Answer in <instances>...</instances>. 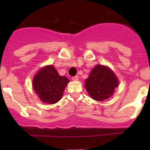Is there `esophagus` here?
Instances as JSON below:
<instances>
[{
	"label": "esophagus",
	"mask_w": 150,
	"mask_h": 150,
	"mask_svg": "<svg viewBox=\"0 0 150 150\" xmlns=\"http://www.w3.org/2000/svg\"><path fill=\"white\" fill-rule=\"evenodd\" d=\"M78 79H79V77H78V75H76V76H74V77H72V81H78Z\"/></svg>",
	"instance_id": "obj_1"
}]
</instances>
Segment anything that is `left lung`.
Segmentation results:
<instances>
[{
    "label": "left lung",
    "instance_id": "8db88e82",
    "mask_svg": "<svg viewBox=\"0 0 150 150\" xmlns=\"http://www.w3.org/2000/svg\"><path fill=\"white\" fill-rule=\"evenodd\" d=\"M85 88L93 99L104 101L111 97L119 86L115 74L106 66L97 64L85 81Z\"/></svg>",
    "mask_w": 150,
    "mask_h": 150
}]
</instances>
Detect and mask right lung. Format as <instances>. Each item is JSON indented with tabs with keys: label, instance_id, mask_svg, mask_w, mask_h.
Returning <instances> with one entry per match:
<instances>
[{
	"label": "right lung",
	"instance_id": "obj_1",
	"mask_svg": "<svg viewBox=\"0 0 150 150\" xmlns=\"http://www.w3.org/2000/svg\"><path fill=\"white\" fill-rule=\"evenodd\" d=\"M69 82L65 76H60L53 65L44 67L33 80V87L44 103L55 104L62 98L67 85Z\"/></svg>",
	"mask_w": 150,
	"mask_h": 150
}]
</instances>
